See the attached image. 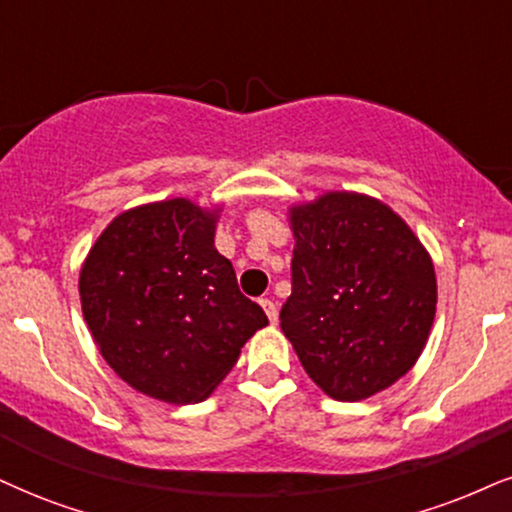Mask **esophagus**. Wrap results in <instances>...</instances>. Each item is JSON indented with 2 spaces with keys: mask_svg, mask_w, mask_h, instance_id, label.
Listing matches in <instances>:
<instances>
[{
  "mask_svg": "<svg viewBox=\"0 0 512 512\" xmlns=\"http://www.w3.org/2000/svg\"><path fill=\"white\" fill-rule=\"evenodd\" d=\"M258 304L263 306V311H266V315H268L270 323H277V306H275V301H270V299H261V301H258Z\"/></svg>",
  "mask_w": 512,
  "mask_h": 512,
  "instance_id": "esophagus-1",
  "label": "esophagus"
}]
</instances>
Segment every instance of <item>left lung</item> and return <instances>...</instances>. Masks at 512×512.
<instances>
[{
    "label": "left lung",
    "mask_w": 512,
    "mask_h": 512,
    "mask_svg": "<svg viewBox=\"0 0 512 512\" xmlns=\"http://www.w3.org/2000/svg\"><path fill=\"white\" fill-rule=\"evenodd\" d=\"M292 294L280 327L325 394L363 401L413 368L437 311L434 266L410 227L365 194L292 208Z\"/></svg>",
    "instance_id": "left-lung-1"
}]
</instances>
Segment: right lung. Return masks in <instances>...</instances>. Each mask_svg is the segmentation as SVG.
<instances>
[{"label": "right lung", "instance_id": "add662e5", "mask_svg": "<svg viewBox=\"0 0 512 512\" xmlns=\"http://www.w3.org/2000/svg\"><path fill=\"white\" fill-rule=\"evenodd\" d=\"M216 216L187 199L137 206L102 232L80 270V301L104 361L166 403L204 401L268 325L213 246Z\"/></svg>", "mask_w": 512, "mask_h": 512}]
</instances>
